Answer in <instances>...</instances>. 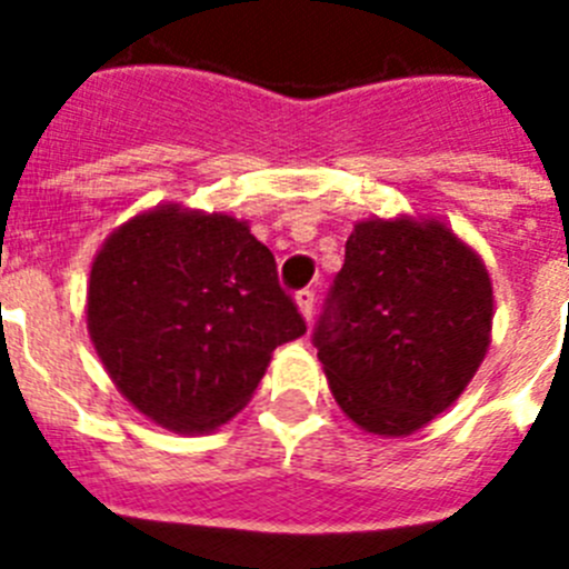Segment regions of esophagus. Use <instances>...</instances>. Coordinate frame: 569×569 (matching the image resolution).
<instances>
[{
    "instance_id": "esophagus-1",
    "label": "esophagus",
    "mask_w": 569,
    "mask_h": 569,
    "mask_svg": "<svg viewBox=\"0 0 569 569\" xmlns=\"http://www.w3.org/2000/svg\"><path fill=\"white\" fill-rule=\"evenodd\" d=\"M296 305H299V313L305 316V319H313V310H316V293L310 288H301L299 293H296Z\"/></svg>"
}]
</instances>
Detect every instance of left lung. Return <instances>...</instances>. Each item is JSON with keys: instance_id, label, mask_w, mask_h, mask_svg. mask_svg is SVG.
<instances>
[{"instance_id": "left-lung-1", "label": "left lung", "mask_w": 569, "mask_h": 569, "mask_svg": "<svg viewBox=\"0 0 569 569\" xmlns=\"http://www.w3.org/2000/svg\"><path fill=\"white\" fill-rule=\"evenodd\" d=\"M485 261L436 219H367L345 244L313 345L361 430L410 436L445 413L490 345Z\"/></svg>"}]
</instances>
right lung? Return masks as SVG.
Returning a JSON list of instances; mask_svg holds the SVG:
<instances>
[{"instance_id": "obj_1", "label": "right lung", "mask_w": 569, "mask_h": 569, "mask_svg": "<svg viewBox=\"0 0 569 569\" xmlns=\"http://www.w3.org/2000/svg\"><path fill=\"white\" fill-rule=\"evenodd\" d=\"M88 330L139 413L176 433H208L248 405L276 347L308 325L248 222L159 204L99 248Z\"/></svg>"}]
</instances>
